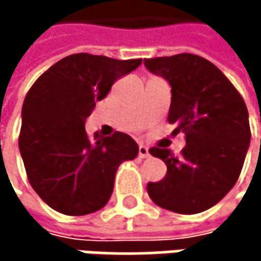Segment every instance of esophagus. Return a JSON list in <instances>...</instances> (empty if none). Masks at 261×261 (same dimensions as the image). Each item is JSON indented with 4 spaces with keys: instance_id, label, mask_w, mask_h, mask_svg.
<instances>
[{
    "instance_id": "esophagus-1",
    "label": "esophagus",
    "mask_w": 261,
    "mask_h": 261,
    "mask_svg": "<svg viewBox=\"0 0 261 261\" xmlns=\"http://www.w3.org/2000/svg\"><path fill=\"white\" fill-rule=\"evenodd\" d=\"M149 155V149H148V146H145V145H139V157L140 159H146Z\"/></svg>"
}]
</instances>
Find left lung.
Returning a JSON list of instances; mask_svg holds the SVG:
<instances>
[{
    "mask_svg": "<svg viewBox=\"0 0 261 261\" xmlns=\"http://www.w3.org/2000/svg\"><path fill=\"white\" fill-rule=\"evenodd\" d=\"M143 63L169 81L168 122L186 136L180 157L166 148L149 149L166 163L168 172L160 181L148 182V195L162 208L201 213L218 204L240 175L251 140L246 104L222 71L204 57L182 53Z\"/></svg>",
    "mask_w": 261,
    "mask_h": 261,
    "instance_id": "obj_1",
    "label": "left lung"
}]
</instances>
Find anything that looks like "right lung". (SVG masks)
<instances>
[{"instance_id":"1","label":"right lung","mask_w":261,"mask_h":261,"mask_svg":"<svg viewBox=\"0 0 261 261\" xmlns=\"http://www.w3.org/2000/svg\"><path fill=\"white\" fill-rule=\"evenodd\" d=\"M140 63L142 59L72 54L28 90L19 151L31 187L56 212L83 216L101 210L112 196L119 165L137 155L139 146L128 134L115 131L92 140L84 122L113 83Z\"/></svg>"}]
</instances>
